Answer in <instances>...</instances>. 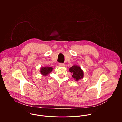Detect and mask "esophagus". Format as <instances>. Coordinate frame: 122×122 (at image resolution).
Wrapping results in <instances>:
<instances>
[{"instance_id":"34e87169","label":"esophagus","mask_w":122,"mask_h":122,"mask_svg":"<svg viewBox=\"0 0 122 122\" xmlns=\"http://www.w3.org/2000/svg\"><path fill=\"white\" fill-rule=\"evenodd\" d=\"M59 66L61 67H64V66H65V64L64 63H59Z\"/></svg>"}]
</instances>
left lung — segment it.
Segmentation results:
<instances>
[{
    "mask_svg": "<svg viewBox=\"0 0 122 122\" xmlns=\"http://www.w3.org/2000/svg\"><path fill=\"white\" fill-rule=\"evenodd\" d=\"M69 71L73 73L72 76L76 81H78L83 77V72L81 68L77 66H73L69 68Z\"/></svg>",
    "mask_w": 122,
    "mask_h": 122,
    "instance_id": "8db88e82",
    "label": "left lung"
}]
</instances>
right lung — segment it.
<instances>
[{
	"label": "right lung",
	"instance_id": "obj_1",
	"mask_svg": "<svg viewBox=\"0 0 122 122\" xmlns=\"http://www.w3.org/2000/svg\"><path fill=\"white\" fill-rule=\"evenodd\" d=\"M53 68L49 67H41V73L43 75L46 76L48 74L52 72Z\"/></svg>",
	"mask_w": 122,
	"mask_h": 122
}]
</instances>
